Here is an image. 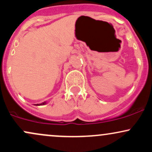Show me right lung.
Segmentation results:
<instances>
[{
	"label": "right lung",
	"instance_id": "obj_1",
	"mask_svg": "<svg viewBox=\"0 0 152 152\" xmlns=\"http://www.w3.org/2000/svg\"><path fill=\"white\" fill-rule=\"evenodd\" d=\"M46 102H43V103H41V104H36V106H40V105H44V104H46Z\"/></svg>",
	"mask_w": 152,
	"mask_h": 152
}]
</instances>
